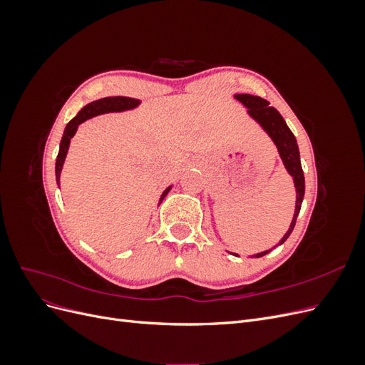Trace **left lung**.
<instances>
[{
    "mask_svg": "<svg viewBox=\"0 0 365 365\" xmlns=\"http://www.w3.org/2000/svg\"><path fill=\"white\" fill-rule=\"evenodd\" d=\"M235 98L248 108V114L257 121V123L263 128V130L271 137L274 141V145L277 146V150L280 153V158L284 164L286 170L292 176L294 185H295V192H297V201H295V212L292 222L289 225V230L286 231L282 240L279 242V245H282L283 242L289 237L292 233V230L295 227V220L298 213H300L302 202H303V196H304V175L302 169V163H300V150H298L297 140L291 129L286 125V121L280 115L277 109L269 106V102L264 101V98L259 96H251V94H236ZM271 250L257 252L254 254L252 257H262L264 254H268ZM236 256V254H235Z\"/></svg>",
    "mask_w": 365,
    "mask_h": 365,
    "instance_id": "left-lung-1",
    "label": "left lung"
}]
</instances>
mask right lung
Returning a JSON list of instances; mask_svg holds the SVG:
<instances>
[{
    "mask_svg": "<svg viewBox=\"0 0 365 365\" xmlns=\"http://www.w3.org/2000/svg\"><path fill=\"white\" fill-rule=\"evenodd\" d=\"M140 105V101L137 98H130V97H105V98H98V101H94L91 103H88L86 106H83L77 115L70 121L63 130V135L61 140V146H59V153L56 158V182L58 185L61 184V172L63 168V161L67 158V152L70 148V141L74 137L77 128H79L81 123H83L85 120L93 118L96 115L101 114H106V113H121V111H129V109H134ZM172 189V185L165 189L160 197L158 205L163 202V200L165 197V195L169 193V190Z\"/></svg>",
    "mask_w": 365,
    "mask_h": 365,
    "instance_id": "obj_1",
    "label": "right lung"
}]
</instances>
